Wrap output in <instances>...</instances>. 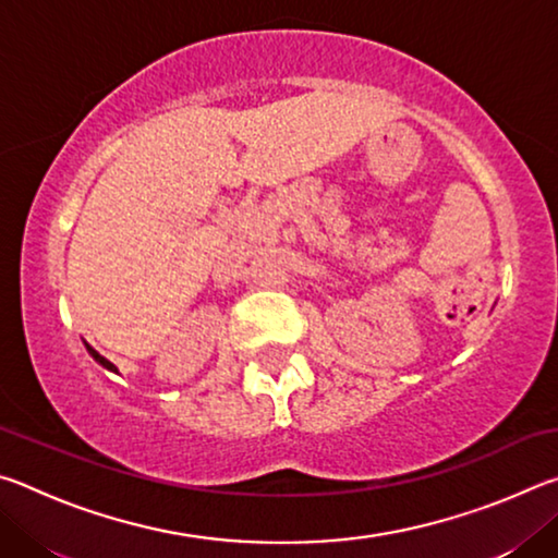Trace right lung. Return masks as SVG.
Here are the masks:
<instances>
[{
    "mask_svg": "<svg viewBox=\"0 0 558 558\" xmlns=\"http://www.w3.org/2000/svg\"><path fill=\"white\" fill-rule=\"evenodd\" d=\"M86 349H88V354H90L93 359H96V362H98L100 366H106V369H108V372H118V369H116V364H110V362H108V359H106V356H102V354H98V352H96V349H93L90 344H86Z\"/></svg>",
    "mask_w": 558,
    "mask_h": 558,
    "instance_id": "1",
    "label": "right lung"
}]
</instances>
